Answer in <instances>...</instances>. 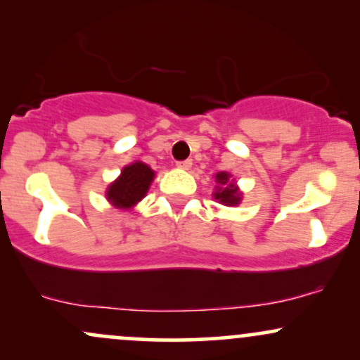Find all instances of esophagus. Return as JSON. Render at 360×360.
Wrapping results in <instances>:
<instances>
[{"label": "esophagus", "mask_w": 360, "mask_h": 360, "mask_svg": "<svg viewBox=\"0 0 360 360\" xmlns=\"http://www.w3.org/2000/svg\"><path fill=\"white\" fill-rule=\"evenodd\" d=\"M191 166H193V160H191V159L179 160V162H177V167H179V169H184V171H188V169H191Z\"/></svg>", "instance_id": "1"}]
</instances>
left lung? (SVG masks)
<instances>
[{"label": "left lung", "instance_id": "8db88e82", "mask_svg": "<svg viewBox=\"0 0 360 360\" xmlns=\"http://www.w3.org/2000/svg\"><path fill=\"white\" fill-rule=\"evenodd\" d=\"M230 176L226 174V172H218L217 174V183L221 186L220 189H218L217 193L213 194L214 200L221 201L223 205H238V201H240V196L242 194L237 191V188H235L233 183H230Z\"/></svg>", "mask_w": 360, "mask_h": 360}]
</instances>
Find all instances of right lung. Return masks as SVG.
Listing matches in <instances>:
<instances>
[{
    "label": "right lung",
    "mask_w": 360,
    "mask_h": 360,
    "mask_svg": "<svg viewBox=\"0 0 360 360\" xmlns=\"http://www.w3.org/2000/svg\"><path fill=\"white\" fill-rule=\"evenodd\" d=\"M154 181V171L142 162H135L122 171V176L110 184L108 200L118 208H130L146 196L148 186Z\"/></svg>",
    "instance_id": "obj_1"
}]
</instances>
